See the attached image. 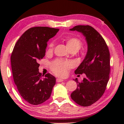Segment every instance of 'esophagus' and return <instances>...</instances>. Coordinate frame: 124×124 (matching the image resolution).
I'll list each match as a JSON object with an SVG mask.
<instances>
[{
  "label": "esophagus",
  "instance_id": "34e87169",
  "mask_svg": "<svg viewBox=\"0 0 124 124\" xmlns=\"http://www.w3.org/2000/svg\"><path fill=\"white\" fill-rule=\"evenodd\" d=\"M64 80L62 79H60V78H57L56 79V81H57V83H60V82H62V81H63Z\"/></svg>",
  "mask_w": 124,
  "mask_h": 124
}]
</instances>
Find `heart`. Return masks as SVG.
I'll return each instance as SVG.
<instances>
[{"instance_id":"heart-1","label":"heart","mask_w":124,"mask_h":124,"mask_svg":"<svg viewBox=\"0 0 124 124\" xmlns=\"http://www.w3.org/2000/svg\"><path fill=\"white\" fill-rule=\"evenodd\" d=\"M66 44L68 50L75 49L77 51L80 48L81 42L77 38H68L66 40ZM54 44L51 43L49 45V51H51L53 49ZM70 67V64L68 62L62 60H56L51 64V70L58 76L63 77L67 74V70Z\"/></svg>"}]
</instances>
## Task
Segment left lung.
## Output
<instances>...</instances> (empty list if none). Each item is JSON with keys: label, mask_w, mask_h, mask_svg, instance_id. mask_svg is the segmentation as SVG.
I'll list each match as a JSON object with an SVG mask.
<instances>
[{"label": "left lung", "mask_w": 124, "mask_h": 124, "mask_svg": "<svg viewBox=\"0 0 124 124\" xmlns=\"http://www.w3.org/2000/svg\"><path fill=\"white\" fill-rule=\"evenodd\" d=\"M82 33L87 44V51L83 61L75 70V74L84 73L81 82L74 80L77 88L71 98L81 106H91L102 97L109 78L110 54L106 41L93 27L79 25L70 29Z\"/></svg>", "instance_id": "left-lung-1"}]
</instances>
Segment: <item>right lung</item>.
I'll return each instance as SVG.
<instances>
[{"label":"right lung","mask_w":124,"mask_h":124,"mask_svg":"<svg viewBox=\"0 0 124 124\" xmlns=\"http://www.w3.org/2000/svg\"><path fill=\"white\" fill-rule=\"evenodd\" d=\"M59 29L35 27L26 31L16 42L11 56L15 84L22 97L33 105L43 103L51 96L56 78L50 73L43 78L39 61L44 57L47 42Z\"/></svg>","instance_id":"1"}]
</instances>
